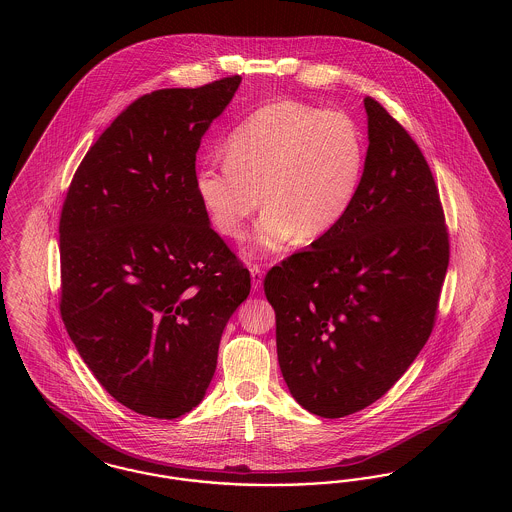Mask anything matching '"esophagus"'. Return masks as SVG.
Returning <instances> with one entry per match:
<instances>
[{
    "label": "esophagus",
    "instance_id": "34e87169",
    "mask_svg": "<svg viewBox=\"0 0 512 512\" xmlns=\"http://www.w3.org/2000/svg\"><path fill=\"white\" fill-rule=\"evenodd\" d=\"M249 272H251L253 290H261V286H263V270H261L259 265H253V267L249 268Z\"/></svg>",
    "mask_w": 512,
    "mask_h": 512
}]
</instances>
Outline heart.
Masks as SVG:
<instances>
[{
    "mask_svg": "<svg viewBox=\"0 0 512 512\" xmlns=\"http://www.w3.org/2000/svg\"><path fill=\"white\" fill-rule=\"evenodd\" d=\"M224 159L195 172V194L213 228L244 238L251 255L284 249L299 234L317 240L351 211L365 178V136L351 115L297 99H278L245 117L224 142Z\"/></svg>",
    "mask_w": 512,
    "mask_h": 512,
    "instance_id": "heart-1",
    "label": "heart"
}]
</instances>
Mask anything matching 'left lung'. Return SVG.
I'll use <instances>...</instances> for the list:
<instances>
[{
  "instance_id": "left-lung-1",
  "label": "left lung",
  "mask_w": 512,
  "mask_h": 512,
  "mask_svg": "<svg viewBox=\"0 0 512 512\" xmlns=\"http://www.w3.org/2000/svg\"><path fill=\"white\" fill-rule=\"evenodd\" d=\"M368 151L340 224L265 276L293 399L341 418L380 399L430 338L449 265L432 171L411 134L365 98Z\"/></svg>"
}]
</instances>
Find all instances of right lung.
<instances>
[{"mask_svg":"<svg viewBox=\"0 0 512 512\" xmlns=\"http://www.w3.org/2000/svg\"><path fill=\"white\" fill-rule=\"evenodd\" d=\"M242 76L130 103L88 149L59 220L61 317L124 407L178 418L203 399L222 330L249 295L195 194V153Z\"/></svg>","mask_w":512,"mask_h":512,"instance_id":"right-lung-1","label":"right lung"}]
</instances>
